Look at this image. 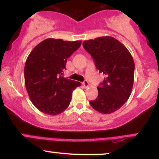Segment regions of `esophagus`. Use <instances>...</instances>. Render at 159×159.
Returning a JSON list of instances; mask_svg holds the SVG:
<instances>
[{"label":"esophagus","mask_w":159,"mask_h":159,"mask_svg":"<svg viewBox=\"0 0 159 159\" xmlns=\"http://www.w3.org/2000/svg\"><path fill=\"white\" fill-rule=\"evenodd\" d=\"M82 84H83V86L84 87H89V85H90V84H89V82L87 81V80H85L83 82V83H82Z\"/></svg>","instance_id":"34e87169"}]
</instances>
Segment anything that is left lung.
I'll return each mask as SVG.
<instances>
[{
	"mask_svg": "<svg viewBox=\"0 0 159 159\" xmlns=\"http://www.w3.org/2000/svg\"><path fill=\"white\" fill-rule=\"evenodd\" d=\"M83 46L105 77L97 87L98 97L90 101V105L102 114H111L126 102L132 93L134 74L132 57L120 42L111 36L87 40Z\"/></svg>",
	"mask_w": 159,
	"mask_h": 159,
	"instance_id": "obj_1",
	"label": "left lung"
}]
</instances>
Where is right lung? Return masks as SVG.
<instances>
[{"label":"right lung","mask_w":159,"mask_h":159,"mask_svg":"<svg viewBox=\"0 0 159 159\" xmlns=\"http://www.w3.org/2000/svg\"><path fill=\"white\" fill-rule=\"evenodd\" d=\"M81 41L43 40L32 50L25 66V83L38 110L57 115L68 107L72 91L81 83L63 77L67 58L80 48Z\"/></svg>","instance_id":"obj_1"}]
</instances>
